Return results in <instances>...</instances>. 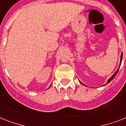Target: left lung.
<instances>
[{
	"mask_svg": "<svg viewBox=\"0 0 126 126\" xmlns=\"http://www.w3.org/2000/svg\"><path fill=\"white\" fill-rule=\"evenodd\" d=\"M122 60V55H121V57H120V66H119V67H118V70H117V71H116V73H114V75H112V77H110V78L109 79V80H108V81H107V83H109L110 82V81H111V80H112V79H114V77H115L116 76V75H117V73H118V70H119V69H120V65H121ZM80 82L81 84H82V85H84V84H82V83L80 81ZM84 86H85V85H84Z\"/></svg>",
	"mask_w": 126,
	"mask_h": 126,
	"instance_id": "1",
	"label": "left lung"
}]
</instances>
